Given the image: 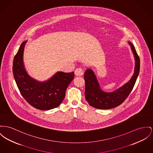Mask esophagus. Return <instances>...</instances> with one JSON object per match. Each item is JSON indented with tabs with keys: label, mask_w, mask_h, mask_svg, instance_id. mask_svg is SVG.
Masks as SVG:
<instances>
[{
	"label": "esophagus",
	"mask_w": 153,
	"mask_h": 153,
	"mask_svg": "<svg viewBox=\"0 0 153 153\" xmlns=\"http://www.w3.org/2000/svg\"><path fill=\"white\" fill-rule=\"evenodd\" d=\"M83 70L81 68H77L75 70V74L76 76H81L83 74Z\"/></svg>",
	"instance_id": "obj_1"
}]
</instances>
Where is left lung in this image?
<instances>
[{"label": "left lung", "mask_w": 153, "mask_h": 153, "mask_svg": "<svg viewBox=\"0 0 153 153\" xmlns=\"http://www.w3.org/2000/svg\"><path fill=\"white\" fill-rule=\"evenodd\" d=\"M128 43L134 57L135 67L132 77L122 87L114 92H104L100 89L97 78L92 70L88 69L85 72V95L91 106L102 110L115 108L121 104L132 92L140 71V58L132 43L130 42Z\"/></svg>", "instance_id": "8db88e82"}]
</instances>
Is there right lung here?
Returning <instances> with one entry per match:
<instances>
[{"instance_id": "1", "label": "right lung", "mask_w": 153, "mask_h": 153, "mask_svg": "<svg viewBox=\"0 0 153 153\" xmlns=\"http://www.w3.org/2000/svg\"><path fill=\"white\" fill-rule=\"evenodd\" d=\"M27 41L23 42L15 55L13 64L14 78L21 95L32 107L40 110L57 107L63 101L74 72H58L47 81L41 82L31 78L23 64V51Z\"/></svg>"}]
</instances>
